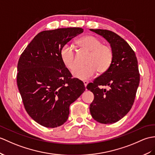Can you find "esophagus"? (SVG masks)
I'll return each mask as SVG.
<instances>
[{
	"label": "esophagus",
	"instance_id": "1",
	"mask_svg": "<svg viewBox=\"0 0 155 155\" xmlns=\"http://www.w3.org/2000/svg\"><path fill=\"white\" fill-rule=\"evenodd\" d=\"M83 82H84V84L85 87H86V86H87V84H88V81H83Z\"/></svg>",
	"mask_w": 155,
	"mask_h": 155
}]
</instances>
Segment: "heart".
<instances>
[{
  "instance_id": "1",
  "label": "heart",
  "mask_w": 155,
  "mask_h": 155,
  "mask_svg": "<svg viewBox=\"0 0 155 155\" xmlns=\"http://www.w3.org/2000/svg\"><path fill=\"white\" fill-rule=\"evenodd\" d=\"M81 48L90 52L86 61L87 65L77 67L73 71V77L82 81L88 80L95 75L105 73L111 66L114 53L111 47L103 45L102 42L93 35H87L78 41ZM61 58L63 64L69 70L74 69L77 64L76 52L73 45L65 44L61 49Z\"/></svg>"
}]
</instances>
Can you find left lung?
Here are the masks:
<instances>
[{"label":"left lung","instance_id":"obj_1","mask_svg":"<svg viewBox=\"0 0 155 155\" xmlns=\"http://www.w3.org/2000/svg\"><path fill=\"white\" fill-rule=\"evenodd\" d=\"M91 31L109 42L114 58L108 70L86 86L94 95L90 111L99 123H116L129 112L134 104L140 81L137 59L127 41L117 34L101 29ZM102 85H107L109 90L102 89Z\"/></svg>","mask_w":155,"mask_h":155}]
</instances>
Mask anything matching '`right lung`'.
<instances>
[{"instance_id": "1", "label": "right lung", "mask_w": 155, "mask_h": 155, "mask_svg": "<svg viewBox=\"0 0 155 155\" xmlns=\"http://www.w3.org/2000/svg\"><path fill=\"white\" fill-rule=\"evenodd\" d=\"M83 32L81 28L43 31L35 35L18 63L17 84L27 113L42 126L54 128L66 122L69 106L85 91L72 78L61 58V49Z\"/></svg>"}]
</instances>
